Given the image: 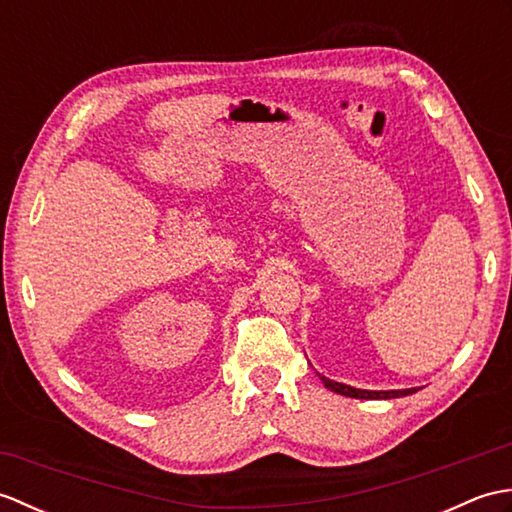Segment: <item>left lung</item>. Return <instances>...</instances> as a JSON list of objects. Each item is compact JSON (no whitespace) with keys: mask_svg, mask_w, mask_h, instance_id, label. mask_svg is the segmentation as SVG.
Masks as SVG:
<instances>
[{"mask_svg":"<svg viewBox=\"0 0 512 512\" xmlns=\"http://www.w3.org/2000/svg\"><path fill=\"white\" fill-rule=\"evenodd\" d=\"M321 376V374H319ZM321 383L328 387L330 391H336V394L347 396V398H361V400H389V398H400V396H409V394H416V387L411 389H389V391H369V389H356L350 385H343V383H336V380H330L321 376Z\"/></svg>","mask_w":512,"mask_h":512,"instance_id":"obj_1","label":"left lung"}]
</instances>
